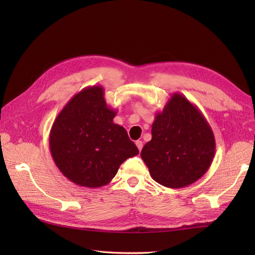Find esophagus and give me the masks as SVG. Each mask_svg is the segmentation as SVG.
I'll list each match as a JSON object with an SVG mask.
<instances>
[{
  "label": "esophagus",
  "mask_w": 255,
  "mask_h": 255,
  "mask_svg": "<svg viewBox=\"0 0 255 255\" xmlns=\"http://www.w3.org/2000/svg\"><path fill=\"white\" fill-rule=\"evenodd\" d=\"M136 145H137L138 150H139V151H141V149H142V145H143L141 140H137V141H136Z\"/></svg>",
  "instance_id": "obj_1"
}]
</instances>
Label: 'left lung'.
<instances>
[{"label": "left lung", "mask_w": 255, "mask_h": 255, "mask_svg": "<svg viewBox=\"0 0 255 255\" xmlns=\"http://www.w3.org/2000/svg\"><path fill=\"white\" fill-rule=\"evenodd\" d=\"M151 133L141 158L155 182L182 188L208 171L216 150L213 129L184 95L172 94L162 112L156 113Z\"/></svg>", "instance_id": "1"}]
</instances>
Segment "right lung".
<instances>
[{
    "instance_id": "obj_1",
    "label": "right lung",
    "mask_w": 255,
    "mask_h": 255,
    "mask_svg": "<svg viewBox=\"0 0 255 255\" xmlns=\"http://www.w3.org/2000/svg\"><path fill=\"white\" fill-rule=\"evenodd\" d=\"M116 114L106 104L101 85L80 91L58 114L49 148L69 181L89 188L107 185L123 162L139 153L126 129L114 124Z\"/></svg>"
}]
</instances>
